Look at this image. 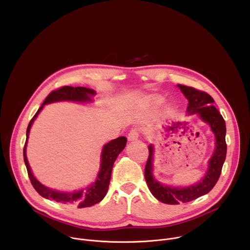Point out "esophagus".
<instances>
[{
  "label": "esophagus",
  "mask_w": 250,
  "mask_h": 250,
  "mask_svg": "<svg viewBox=\"0 0 250 250\" xmlns=\"http://www.w3.org/2000/svg\"><path fill=\"white\" fill-rule=\"evenodd\" d=\"M127 138H128V140H135V139H137L138 138V130L135 129V128L130 129V131L128 132Z\"/></svg>",
  "instance_id": "34e87169"
}]
</instances>
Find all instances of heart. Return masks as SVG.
<instances>
[{"mask_svg": "<svg viewBox=\"0 0 250 250\" xmlns=\"http://www.w3.org/2000/svg\"><path fill=\"white\" fill-rule=\"evenodd\" d=\"M161 102H162V98H156V99H155V103H156V104H160Z\"/></svg>", "mask_w": 250, "mask_h": 250, "instance_id": "1", "label": "heart"}]
</instances>
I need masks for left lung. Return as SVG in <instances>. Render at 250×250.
I'll return each instance as SVG.
<instances>
[{
	"label": "left lung",
	"instance_id": "1",
	"mask_svg": "<svg viewBox=\"0 0 250 250\" xmlns=\"http://www.w3.org/2000/svg\"><path fill=\"white\" fill-rule=\"evenodd\" d=\"M178 87L180 88L182 93L189 101L187 112L190 115L198 114L204 122L209 125L216 136V148L208 161V171L201 182L186 188H173L160 184L153 178V147L152 146H149V155L145 169L146 181L151 194L158 201L168 205L188 203L208 194L219 180L227 155L226 123L223 116L217 110L215 101L204 91L181 84H178Z\"/></svg>",
	"mask_w": 250,
	"mask_h": 250
}]
</instances>
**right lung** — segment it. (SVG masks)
Instances as JSON below:
<instances>
[{
	"mask_svg": "<svg viewBox=\"0 0 250 250\" xmlns=\"http://www.w3.org/2000/svg\"><path fill=\"white\" fill-rule=\"evenodd\" d=\"M96 93L95 91L85 88V87H71V86H63L60 87L54 91H52L44 100L42 106L39 109L33 116V118L30 120L27 128H26V140L23 147V159L26 166L27 174L29 177V180L31 182V185L35 189L41 196H42L45 199H51L56 202L67 204V205H75L77 208H87L91 207L95 204H98L101 202L104 197L105 196L106 192H108L110 181H111V174L113 170L114 163L118 157V155L123 151L126 145V137L122 136L118 137L114 140H111L106 144L102 151V164H101V170L98 174L97 180L95 183H93L90 187L86 188L85 190L73 192V193H62L58 191L51 190L42 184H41L35 178L33 177L30 167L28 165L26 154H25V147L26 142L28 138V133L30 126L38 117L42 109L44 106V104L58 102V101H75V102H89L91 101L90 96H94Z\"/></svg>",
	"mask_w": 250,
	"mask_h": 250,
	"instance_id": "right-lung-1",
	"label": "right lung"
}]
</instances>
